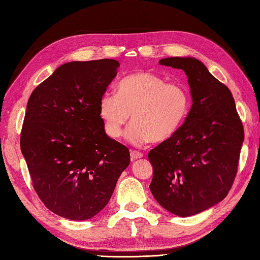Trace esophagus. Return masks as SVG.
<instances>
[{
    "mask_svg": "<svg viewBox=\"0 0 260 260\" xmlns=\"http://www.w3.org/2000/svg\"><path fill=\"white\" fill-rule=\"evenodd\" d=\"M130 155H131L132 160H137V159H141V157L143 156V153H141V152H139V151H131Z\"/></svg>",
    "mask_w": 260,
    "mask_h": 260,
    "instance_id": "34e87169",
    "label": "esophagus"
}]
</instances>
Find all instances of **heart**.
<instances>
[{
	"label": "heart",
	"instance_id": "obj_1",
	"mask_svg": "<svg viewBox=\"0 0 260 260\" xmlns=\"http://www.w3.org/2000/svg\"><path fill=\"white\" fill-rule=\"evenodd\" d=\"M191 96L185 86L168 82L161 76L139 72L126 76L118 85V94L106 92L99 101L105 131L118 139L132 115L125 138L135 145L172 138L186 119Z\"/></svg>",
	"mask_w": 260,
	"mask_h": 260
}]
</instances>
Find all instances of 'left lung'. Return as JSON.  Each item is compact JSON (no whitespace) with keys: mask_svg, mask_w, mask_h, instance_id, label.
<instances>
[{"mask_svg":"<svg viewBox=\"0 0 260 260\" xmlns=\"http://www.w3.org/2000/svg\"><path fill=\"white\" fill-rule=\"evenodd\" d=\"M160 65L187 76L192 107L178 132L149 152L150 191L163 208L192 216L223 201L237 173L244 128L231 90L194 57H169Z\"/></svg>","mask_w":260,"mask_h":260,"instance_id":"1","label":"left lung"}]
</instances>
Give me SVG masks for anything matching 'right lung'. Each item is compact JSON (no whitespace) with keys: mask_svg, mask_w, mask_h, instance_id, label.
Returning <instances> with one entry per match:
<instances>
[{"mask_svg":"<svg viewBox=\"0 0 260 260\" xmlns=\"http://www.w3.org/2000/svg\"><path fill=\"white\" fill-rule=\"evenodd\" d=\"M119 66L116 59L66 62L28 99L22 154L37 195L61 217L97 215L130 163L128 148L107 136L99 113Z\"/></svg>","mask_w":260,"mask_h":260,"instance_id":"1","label":"right lung"}]
</instances>
